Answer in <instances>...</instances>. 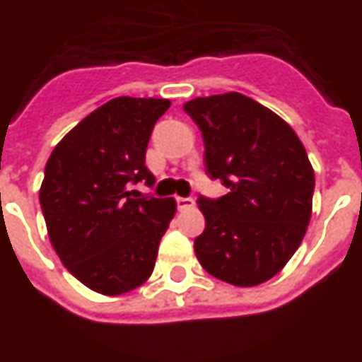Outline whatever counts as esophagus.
Listing matches in <instances>:
<instances>
[{
	"instance_id": "34e87169",
	"label": "esophagus",
	"mask_w": 362,
	"mask_h": 362,
	"mask_svg": "<svg viewBox=\"0 0 362 362\" xmlns=\"http://www.w3.org/2000/svg\"><path fill=\"white\" fill-rule=\"evenodd\" d=\"M176 206L178 209H187V208H193L195 206V200L191 199V197H176Z\"/></svg>"
}]
</instances>
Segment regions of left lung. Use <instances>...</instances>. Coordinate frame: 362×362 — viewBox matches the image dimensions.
<instances>
[{"label":"left lung","instance_id":"left-lung-1","mask_svg":"<svg viewBox=\"0 0 362 362\" xmlns=\"http://www.w3.org/2000/svg\"><path fill=\"white\" fill-rule=\"evenodd\" d=\"M204 139L206 175L228 193L199 197L200 265L238 287L270 279L298 250L311 218L315 173L296 132L238 92L184 105Z\"/></svg>","mask_w":362,"mask_h":362}]
</instances>
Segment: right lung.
Masks as SVG:
<instances>
[{"instance_id": "right-lung-1", "label": "right lung", "mask_w": 362, "mask_h": 362, "mask_svg": "<svg viewBox=\"0 0 362 362\" xmlns=\"http://www.w3.org/2000/svg\"><path fill=\"white\" fill-rule=\"evenodd\" d=\"M169 106L167 99L115 97L69 130L45 163L40 206L51 245L95 293H129L153 274L176 202L130 187L154 186L145 153Z\"/></svg>"}]
</instances>
